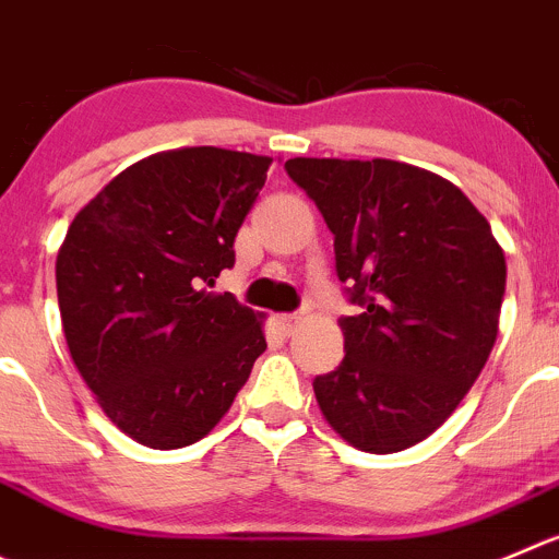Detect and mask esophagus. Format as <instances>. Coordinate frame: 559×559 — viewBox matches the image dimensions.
Returning <instances> with one entry per match:
<instances>
[{
  "mask_svg": "<svg viewBox=\"0 0 559 559\" xmlns=\"http://www.w3.org/2000/svg\"><path fill=\"white\" fill-rule=\"evenodd\" d=\"M301 323V316L296 312H283V316H276V326L283 329V334H294V329Z\"/></svg>",
  "mask_w": 559,
  "mask_h": 559,
  "instance_id": "obj_1",
  "label": "esophagus"
}]
</instances>
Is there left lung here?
Wrapping results in <instances>:
<instances>
[{
	"instance_id": "1",
	"label": "left lung",
	"mask_w": 559,
	"mask_h": 559,
	"mask_svg": "<svg viewBox=\"0 0 559 559\" xmlns=\"http://www.w3.org/2000/svg\"><path fill=\"white\" fill-rule=\"evenodd\" d=\"M334 233L343 362L312 381L348 444L386 455L433 433L486 368L504 296L502 247L455 183L390 158H290Z\"/></svg>"
}]
</instances>
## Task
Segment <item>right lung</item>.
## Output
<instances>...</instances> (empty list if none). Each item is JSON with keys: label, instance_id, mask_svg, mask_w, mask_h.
Segmentation results:
<instances>
[{"label": "right lung", "instance_id": "right-lung-1", "mask_svg": "<svg viewBox=\"0 0 559 559\" xmlns=\"http://www.w3.org/2000/svg\"><path fill=\"white\" fill-rule=\"evenodd\" d=\"M269 156L180 147L131 164L57 254L68 348L106 417L153 450L200 442L265 350L260 312L214 294Z\"/></svg>", "mask_w": 559, "mask_h": 559}]
</instances>
